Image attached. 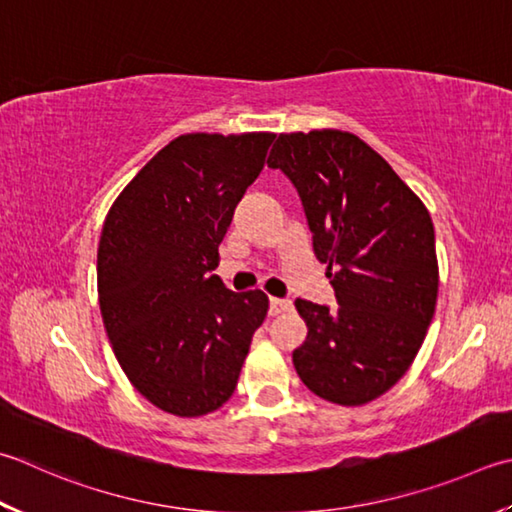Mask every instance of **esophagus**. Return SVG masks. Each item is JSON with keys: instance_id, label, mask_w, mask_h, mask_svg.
<instances>
[{"instance_id": "34e87169", "label": "esophagus", "mask_w": 512, "mask_h": 512, "mask_svg": "<svg viewBox=\"0 0 512 512\" xmlns=\"http://www.w3.org/2000/svg\"><path fill=\"white\" fill-rule=\"evenodd\" d=\"M268 304H270L268 306L270 315H282V313H286V310H290V306H293L288 299H279V297H270Z\"/></svg>"}]
</instances>
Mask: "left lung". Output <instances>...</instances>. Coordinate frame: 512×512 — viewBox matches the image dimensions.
I'll return each instance as SVG.
<instances>
[{"label": "left lung", "mask_w": 512, "mask_h": 512, "mask_svg": "<svg viewBox=\"0 0 512 512\" xmlns=\"http://www.w3.org/2000/svg\"><path fill=\"white\" fill-rule=\"evenodd\" d=\"M268 168L295 184L337 308L297 299L308 326L293 364L317 397L364 406L413 364L435 315L439 268L428 208L364 139L282 133Z\"/></svg>", "instance_id": "left-lung-1"}]
</instances>
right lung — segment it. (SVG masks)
Here are the masks:
<instances>
[{
    "label": "right lung",
    "mask_w": 512,
    "mask_h": 512,
    "mask_svg": "<svg viewBox=\"0 0 512 512\" xmlns=\"http://www.w3.org/2000/svg\"><path fill=\"white\" fill-rule=\"evenodd\" d=\"M273 133H188L166 144L110 206L97 248V293L119 366L164 413L202 417L237 386L262 290L213 275L219 244Z\"/></svg>",
    "instance_id": "1"
}]
</instances>
